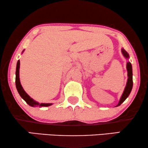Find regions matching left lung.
Listing matches in <instances>:
<instances>
[{"instance_id": "left-lung-1", "label": "left lung", "mask_w": 148, "mask_h": 148, "mask_svg": "<svg viewBox=\"0 0 148 148\" xmlns=\"http://www.w3.org/2000/svg\"><path fill=\"white\" fill-rule=\"evenodd\" d=\"M121 52H122L123 55L124 56V57L126 58V59L129 60V54L127 53V52L126 50L122 48L121 49ZM127 76H128V79H127V84L126 86H125V90L123 91V93L121 96L120 100L118 103V104L116 105V106H119L122 104V103L124 102V101L126 100L127 98V97L129 96L130 93L131 92V90H132L133 88V71H132V65H131V62L129 61H127Z\"/></svg>"}]
</instances>
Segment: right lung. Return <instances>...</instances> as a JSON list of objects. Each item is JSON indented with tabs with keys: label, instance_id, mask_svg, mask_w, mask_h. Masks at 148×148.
I'll list each match as a JSON object with an SVG mask.
<instances>
[{
	"label": "right lung",
	"instance_id": "add662e5",
	"mask_svg": "<svg viewBox=\"0 0 148 148\" xmlns=\"http://www.w3.org/2000/svg\"><path fill=\"white\" fill-rule=\"evenodd\" d=\"M24 52V50L22 52V53ZM19 68H20V60H19L17 61V67H16V73H15V84H16V88H17V92L19 93L20 96L25 101L26 103L28 105H29L30 106L32 107H42V106H50L52 105V103H39L36 102L34 100L33 98H32L27 93L25 92V90H23V87H22L21 82H20V79H19Z\"/></svg>",
	"mask_w": 148,
	"mask_h": 148
}]
</instances>
